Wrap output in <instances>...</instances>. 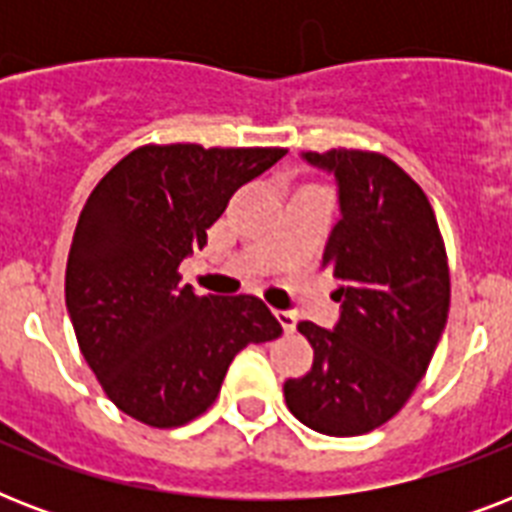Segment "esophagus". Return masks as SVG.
Returning a JSON list of instances; mask_svg holds the SVG:
<instances>
[{"label": "esophagus", "mask_w": 512, "mask_h": 512, "mask_svg": "<svg viewBox=\"0 0 512 512\" xmlns=\"http://www.w3.org/2000/svg\"><path fill=\"white\" fill-rule=\"evenodd\" d=\"M276 319H279V324H281V327H284V332H295L297 313H292V311H276Z\"/></svg>", "instance_id": "obj_1"}]
</instances>
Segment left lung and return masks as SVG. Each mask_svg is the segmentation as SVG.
I'll return each instance as SVG.
<instances>
[{"label":"left lung","mask_w":512,"mask_h":512,"mask_svg":"<svg viewBox=\"0 0 512 512\" xmlns=\"http://www.w3.org/2000/svg\"><path fill=\"white\" fill-rule=\"evenodd\" d=\"M303 162L337 185L324 265L340 279V319L297 324L313 366L284 382V398L316 433L361 436L409 401L436 353L449 316L444 241L428 196L388 156L335 148Z\"/></svg>","instance_id":"obj_1"}]
</instances>
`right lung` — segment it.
I'll return each mask as SVG.
<instances>
[{"mask_svg": "<svg viewBox=\"0 0 512 512\" xmlns=\"http://www.w3.org/2000/svg\"><path fill=\"white\" fill-rule=\"evenodd\" d=\"M284 148L143 146L84 204L66 265V308L84 361L124 414L177 428L207 412L233 356L281 335L252 295H196L180 263L241 185Z\"/></svg>", "mask_w": 512, "mask_h": 512, "instance_id": "obj_1", "label": "right lung"}]
</instances>
